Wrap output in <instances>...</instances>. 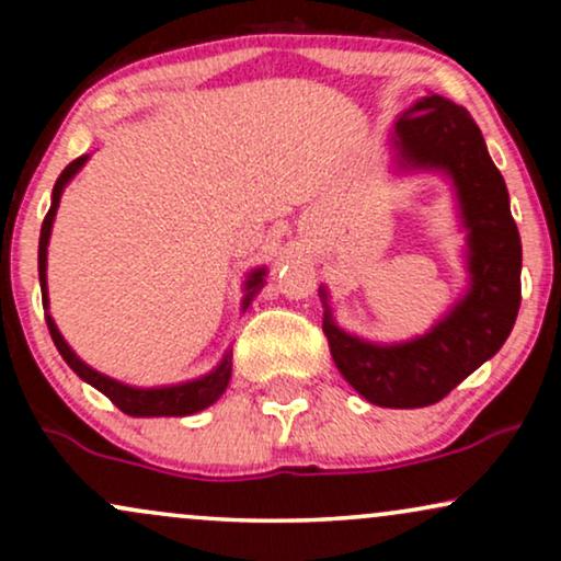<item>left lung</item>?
<instances>
[{
	"mask_svg": "<svg viewBox=\"0 0 561 561\" xmlns=\"http://www.w3.org/2000/svg\"><path fill=\"white\" fill-rule=\"evenodd\" d=\"M396 137L405 163L443 169L454 179L469 229L472 287L433 332L411 343L379 347L351 337L334 327L330 308L324 334L340 375L366 401L422 409L443 401L506 343L523 300V242L504 176L465 107L440 94L424 96L398 118Z\"/></svg>",
	"mask_w": 561,
	"mask_h": 561,
	"instance_id": "obj_1",
	"label": "left lung"
}]
</instances>
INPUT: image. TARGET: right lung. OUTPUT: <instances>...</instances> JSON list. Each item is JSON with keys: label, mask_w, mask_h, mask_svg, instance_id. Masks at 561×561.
Returning a JSON list of instances; mask_svg holds the SVG:
<instances>
[{"label": "right lung", "mask_w": 561, "mask_h": 561, "mask_svg": "<svg viewBox=\"0 0 561 561\" xmlns=\"http://www.w3.org/2000/svg\"><path fill=\"white\" fill-rule=\"evenodd\" d=\"M83 160H87V156L76 158L73 163H68L66 171L57 176L55 190H53V205H49L47 216H44V224H42V237H38V282H42V302H44V306H47V274H44V272H47V242H49V231H53L57 203H60L62 186H66L70 182V176H73V173L81 169ZM263 276H266V272L259 268V272H255L248 279V298H244V308L250 306V300H253L255 293H259V289L263 287ZM47 327H49V334H53L57 351H60V356L66 358V364L70 366V369H73L76 375L83 379V382H89L92 388L105 392V396L111 398V401L128 416H186V414H195V411L214 403L216 398L221 396V392L227 390V385H229L231 356L224 358L221 366H218L216 371H210L208 377L195 379V382L176 385V388H156V390L128 388V385H121L111 377L100 375V371L89 369V366L83 364L73 351H70L66 340H62V334L57 332L55 321H53V317H49V313H47Z\"/></svg>", "instance_id": "1"}]
</instances>
